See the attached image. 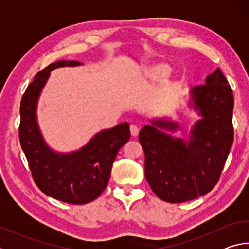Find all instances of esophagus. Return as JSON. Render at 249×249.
Masks as SVG:
<instances>
[{"mask_svg":"<svg viewBox=\"0 0 249 249\" xmlns=\"http://www.w3.org/2000/svg\"><path fill=\"white\" fill-rule=\"evenodd\" d=\"M129 130H130V134H132L133 137H136L138 133H140V128H138L136 125H130Z\"/></svg>","mask_w":249,"mask_h":249,"instance_id":"34e87169","label":"esophagus"}]
</instances>
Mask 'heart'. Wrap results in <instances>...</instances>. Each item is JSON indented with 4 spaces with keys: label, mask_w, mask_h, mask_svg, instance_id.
Masks as SVG:
<instances>
[{
    "label": "heart",
    "mask_w": 249,
    "mask_h": 249,
    "mask_svg": "<svg viewBox=\"0 0 249 249\" xmlns=\"http://www.w3.org/2000/svg\"><path fill=\"white\" fill-rule=\"evenodd\" d=\"M171 67L167 62H153L148 66H146L142 71V80L147 82H159L168 77L170 73ZM178 83L177 79H171L169 81V87H175Z\"/></svg>",
    "instance_id": "b5f03b06"
}]
</instances>
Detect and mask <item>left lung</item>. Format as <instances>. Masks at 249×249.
Wrapping results in <instances>:
<instances>
[{
	"label": "left lung",
	"instance_id": "obj_1",
	"mask_svg": "<svg viewBox=\"0 0 249 249\" xmlns=\"http://www.w3.org/2000/svg\"><path fill=\"white\" fill-rule=\"evenodd\" d=\"M188 105L201 119L187 141L167 133L181 129L167 117L151 120L140 133L147 182L159 199L170 203L212 190L233 145V92L220 68L205 78L203 86L192 88Z\"/></svg>",
	"mask_w": 249,
	"mask_h": 249
}]
</instances>
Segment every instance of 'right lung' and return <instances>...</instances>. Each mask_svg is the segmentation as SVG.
I'll use <instances>...</instances> for the list:
<instances>
[{
	"mask_svg": "<svg viewBox=\"0 0 249 249\" xmlns=\"http://www.w3.org/2000/svg\"><path fill=\"white\" fill-rule=\"evenodd\" d=\"M82 62L60 60L35 75L20 101L19 142L33 178L45 195L70 204L95 200L107 187L115 157L130 137L129 124L121 123L95 134L71 153H58L45 142L37 122V103L53 69L77 67Z\"/></svg>",
	"mask_w": 249,
	"mask_h": 249,
	"instance_id": "right-lung-1",
	"label": "right lung"
}]
</instances>
